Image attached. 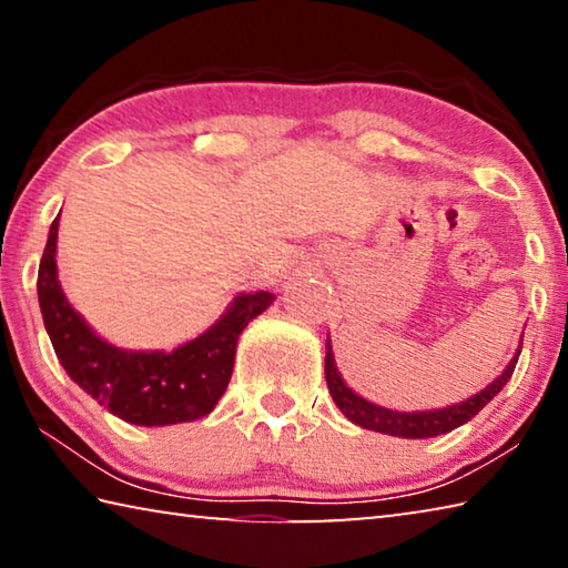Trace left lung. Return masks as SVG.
<instances>
[{
	"instance_id": "obj_1",
	"label": "left lung",
	"mask_w": 568,
	"mask_h": 568,
	"mask_svg": "<svg viewBox=\"0 0 568 568\" xmlns=\"http://www.w3.org/2000/svg\"><path fill=\"white\" fill-rule=\"evenodd\" d=\"M518 355H521V341H518L514 358L501 371V376L488 383L484 390L474 393L470 398L454 403V406H446V408L408 413V410H393V408L376 406V403L365 400L353 388L345 386V381L338 373V365H335V358H333V345L328 335V341H325V383H328V390L335 400V406H338L343 416L351 423H355V426L378 430V434H386V436H398V438H434L440 434H448V430H454L458 426H464V423L474 418L480 408L488 406L491 398L501 393L508 378L514 376Z\"/></svg>"
}]
</instances>
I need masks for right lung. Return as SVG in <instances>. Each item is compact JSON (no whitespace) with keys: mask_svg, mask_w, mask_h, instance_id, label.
Wrapping results in <instances>:
<instances>
[{"mask_svg":"<svg viewBox=\"0 0 568 568\" xmlns=\"http://www.w3.org/2000/svg\"><path fill=\"white\" fill-rule=\"evenodd\" d=\"M54 217L37 275L47 335L77 386L134 426H172L207 416L233 376L240 333L275 301L273 293H240L205 333L165 351H124L94 333L74 311L57 277Z\"/></svg>","mask_w":568,"mask_h":568,"instance_id":"obj_1","label":"right lung"}]
</instances>
